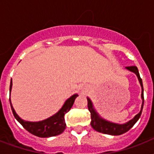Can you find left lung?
I'll list each match as a JSON object with an SVG mask.
<instances>
[{
    "label": "left lung",
    "instance_id": "left-lung-1",
    "mask_svg": "<svg viewBox=\"0 0 154 154\" xmlns=\"http://www.w3.org/2000/svg\"><path fill=\"white\" fill-rule=\"evenodd\" d=\"M127 69H129L131 72H134L135 74L137 76V78L139 80V82L141 84V98H142V105H141V111L138 114H137L135 117L132 120H130L129 122H127L125 124L119 125L115 124V123H112V122H107L105 120L102 119L101 117H99V115L97 114V112L95 111L93 106V103L90 101V99L88 97L87 101H88V108H89V112L91 114V126L93 127V129H95L96 131L105 134H109V135H121L125 133H126L127 131H129V129H131L132 127L134 126V124L136 123L138 119L141 117V112H142V109H143L144 105V89H143V85H142V80H141L140 74H139L138 69L136 66H128L126 67Z\"/></svg>",
    "mask_w": 154,
    "mask_h": 154
}]
</instances>
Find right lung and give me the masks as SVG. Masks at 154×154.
Returning a JSON list of instances; mask_svg holds the SVG:
<instances>
[{"label": "right lung", "instance_id": "add662e5", "mask_svg": "<svg viewBox=\"0 0 154 154\" xmlns=\"http://www.w3.org/2000/svg\"><path fill=\"white\" fill-rule=\"evenodd\" d=\"M12 85L13 84H12V80H11L9 92H11ZM77 96H78L77 94L72 95L71 97H69L67 101H65L62 108L55 115H53L48 119L38 122H25V121H23L22 119H20V117H18V115L16 113L15 110H14L13 105L11 104L10 98H9V102H10L11 109H12V111H13V113L15 118L20 122V125L28 132H29L30 134H33L35 136L39 137H54L57 136V135H59V134H62L64 132V130L65 129V127H66L64 116L72 108L75 99Z\"/></svg>", "mask_w": 154, "mask_h": 154}]
</instances>
